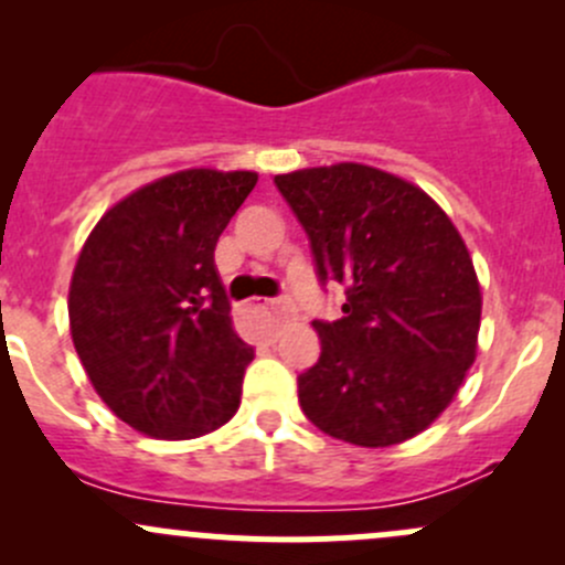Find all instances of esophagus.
<instances>
[{
    "instance_id": "1",
    "label": "esophagus",
    "mask_w": 565,
    "mask_h": 565,
    "mask_svg": "<svg viewBox=\"0 0 565 565\" xmlns=\"http://www.w3.org/2000/svg\"><path fill=\"white\" fill-rule=\"evenodd\" d=\"M265 309L270 311V317H273V330H278V322H284V319L289 317V311H292V309H289L287 300H267Z\"/></svg>"
}]
</instances>
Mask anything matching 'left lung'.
Returning a JSON list of instances; mask_svg holds the SVG:
<instances>
[{
	"mask_svg": "<svg viewBox=\"0 0 565 565\" xmlns=\"http://www.w3.org/2000/svg\"><path fill=\"white\" fill-rule=\"evenodd\" d=\"M319 284L344 287L341 319H315L319 361L298 377L306 418L335 440L388 448L424 431L476 361L481 287L440 204L363 163L278 174Z\"/></svg>",
	"mask_w": 565,
	"mask_h": 565,
	"instance_id": "left-lung-1",
	"label": "left lung"
}]
</instances>
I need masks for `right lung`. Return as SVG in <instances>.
Here are the masks:
<instances>
[{
    "label": "right lung",
    "mask_w": 565,
    "mask_h": 565,
    "mask_svg": "<svg viewBox=\"0 0 565 565\" xmlns=\"http://www.w3.org/2000/svg\"><path fill=\"white\" fill-rule=\"evenodd\" d=\"M256 180L215 169L161 177L114 204L78 254L73 347L108 409L141 435L191 440L241 407L254 350L232 328L213 254Z\"/></svg>",
    "instance_id": "obj_1"
}]
</instances>
